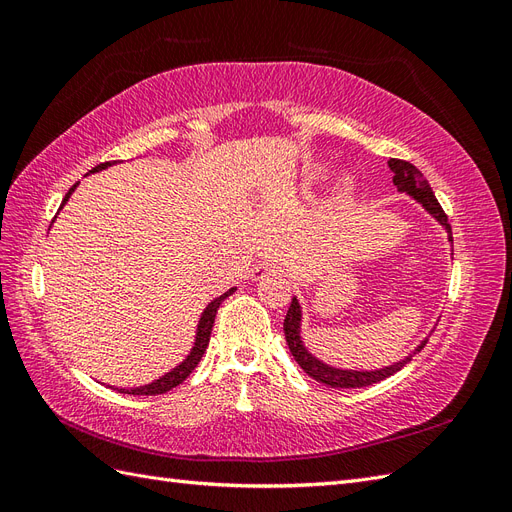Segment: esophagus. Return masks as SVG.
<instances>
[{"mask_svg": "<svg viewBox=\"0 0 512 512\" xmlns=\"http://www.w3.org/2000/svg\"><path fill=\"white\" fill-rule=\"evenodd\" d=\"M282 271H284L282 265H277V262L262 260V262H258V265L252 267L250 275H252V280H262V277H269V275H280Z\"/></svg>", "mask_w": 512, "mask_h": 512, "instance_id": "34e87169", "label": "esophagus"}]
</instances>
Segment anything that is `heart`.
Segmentation results:
<instances>
[{
    "label": "heart",
    "mask_w": 512,
    "mask_h": 512,
    "mask_svg": "<svg viewBox=\"0 0 512 512\" xmlns=\"http://www.w3.org/2000/svg\"><path fill=\"white\" fill-rule=\"evenodd\" d=\"M324 175H327V173H324V170L322 168H316V170H312V175H309V181H320ZM346 185H350V181H344V188H346Z\"/></svg>",
    "instance_id": "1"
}]
</instances>
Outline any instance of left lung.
<instances>
[{
  "label": "left lung",
  "mask_w": 512,
  "mask_h": 512,
  "mask_svg": "<svg viewBox=\"0 0 512 512\" xmlns=\"http://www.w3.org/2000/svg\"><path fill=\"white\" fill-rule=\"evenodd\" d=\"M389 166H391L393 175H395L393 183L397 185V190L410 194L416 200V203H421L425 207V211H429L433 218H436L446 228L448 241H453L451 224H448L446 213L440 207L436 194H433V190L429 188V183L425 181L421 170H418L416 166H412L406 160H395V158L389 160ZM284 335H286V342H288V348L294 356V361L301 365L305 374L312 376L314 380H318L322 384L331 386V389H361V386H371V384H376L384 378H389V376L395 374V371L404 367L406 363H410L412 356L416 352H421L427 344V339H425V342H421V346H416V350L410 356H406L404 361H399V363L389 365V367H382V369H374V371H356V369L331 367L327 363L318 361L316 356L303 346V339H301V305H299L297 297H292L288 314L284 318Z\"/></svg>",
  "instance_id": "left-lung-1"
}]
</instances>
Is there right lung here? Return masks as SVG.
I'll use <instances>...</instances> for the list:
<instances>
[{
	"label": "right lung",
	"mask_w": 512,
	"mask_h": 512,
	"mask_svg": "<svg viewBox=\"0 0 512 512\" xmlns=\"http://www.w3.org/2000/svg\"><path fill=\"white\" fill-rule=\"evenodd\" d=\"M111 164H115V162L98 164L96 168H91L89 173H98V170H104V168H108ZM76 185H79V183H74L72 188L68 190V194H66V198H64V203H61V207H64V205L68 203V198H70V194L76 190ZM61 207H59V209H61ZM235 290H237V288H230L228 292L222 294V297L213 299V301L207 305L203 316H200V320H198L194 348L190 350V354L185 356V359H183L175 369H170L168 374H164V376L158 378V380H153L151 384L136 386V389H119V393H128V395H162V393H166V391H170V389H175V386H179L185 378H188V376L192 374L194 367L200 363V359H203V354H205V350H207V346H209V337H211V329H213V322H215V314H218V307H220L222 301H224L226 297H230V294L235 292Z\"/></svg>",
	"instance_id": "obj_1"
}]
</instances>
